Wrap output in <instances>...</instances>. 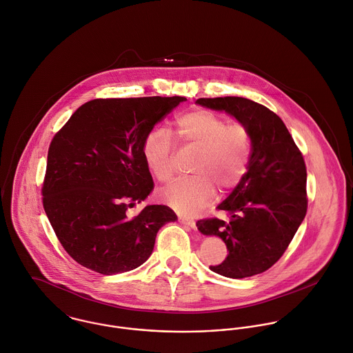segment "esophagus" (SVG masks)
I'll list each match as a JSON object with an SVG mask.
<instances>
[{"label":"esophagus","mask_w":353,"mask_h":353,"mask_svg":"<svg viewBox=\"0 0 353 353\" xmlns=\"http://www.w3.org/2000/svg\"><path fill=\"white\" fill-rule=\"evenodd\" d=\"M179 219H180V222H183L184 225L190 226L191 229H196V222L194 219H190V218H185V216H180Z\"/></svg>","instance_id":"obj_1"}]
</instances>
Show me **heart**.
Masks as SVG:
<instances>
[{
  "label": "heart",
  "mask_w": 353,
  "mask_h": 353,
  "mask_svg": "<svg viewBox=\"0 0 353 353\" xmlns=\"http://www.w3.org/2000/svg\"><path fill=\"white\" fill-rule=\"evenodd\" d=\"M172 135L177 143L198 148L192 172L195 176L176 180L161 191L165 203L181 212L205 206L215 192L234 188L244 177L251 157L252 139L243 124H229L226 119L208 109H196L174 117ZM165 128L152 130L143 143L144 159L159 181L174 174L176 143Z\"/></svg>",
  "instance_id": "heart-1"
}]
</instances>
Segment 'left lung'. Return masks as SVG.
Listing matches in <instances>:
<instances>
[{"mask_svg":"<svg viewBox=\"0 0 353 353\" xmlns=\"http://www.w3.org/2000/svg\"><path fill=\"white\" fill-rule=\"evenodd\" d=\"M199 105L225 110L250 130L252 147L247 172L216 208L226 219H199L203 234L219 236L228 256L214 273L245 279L269 270L286 251L307 206V169L301 151L281 119L241 97L199 98Z\"/></svg>","mask_w":353,"mask_h":353,"instance_id":"8db88e82","label":"left lung"}]
</instances>
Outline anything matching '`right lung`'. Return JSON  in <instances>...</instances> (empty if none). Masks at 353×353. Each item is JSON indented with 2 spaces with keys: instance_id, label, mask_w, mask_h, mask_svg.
Returning <instances> with one entry per match:
<instances>
[{
  "instance_id": "right-lung-1",
  "label": "right lung",
  "mask_w": 353,
  "mask_h": 353,
  "mask_svg": "<svg viewBox=\"0 0 353 353\" xmlns=\"http://www.w3.org/2000/svg\"><path fill=\"white\" fill-rule=\"evenodd\" d=\"M184 97L98 98L81 105L49 145L42 203L74 262L103 276L134 270L152 252L163 205L128 209L154 188L143 143Z\"/></svg>"
}]
</instances>
